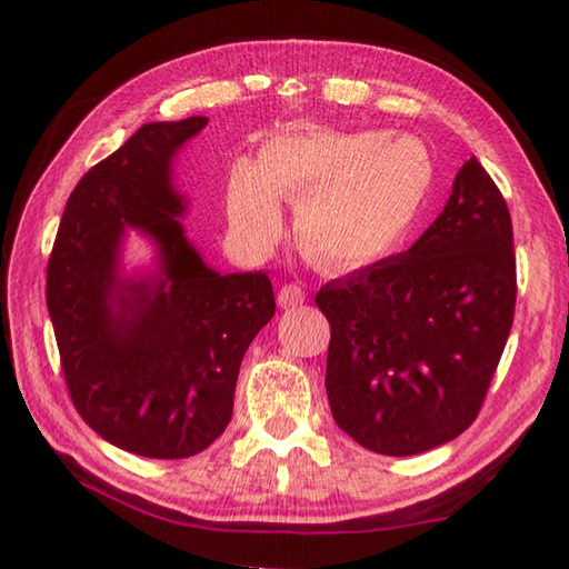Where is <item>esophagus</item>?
I'll return each instance as SVG.
<instances>
[{
    "instance_id": "1",
    "label": "esophagus",
    "mask_w": 569,
    "mask_h": 569,
    "mask_svg": "<svg viewBox=\"0 0 569 569\" xmlns=\"http://www.w3.org/2000/svg\"><path fill=\"white\" fill-rule=\"evenodd\" d=\"M303 301H306V291L298 283H288L281 288V291H278V303H281L283 308L301 306Z\"/></svg>"
}]
</instances>
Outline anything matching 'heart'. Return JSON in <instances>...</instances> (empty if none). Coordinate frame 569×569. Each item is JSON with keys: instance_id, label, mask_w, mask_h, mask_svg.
<instances>
[{"instance_id": "obj_1", "label": "heart", "mask_w": 569, "mask_h": 569, "mask_svg": "<svg viewBox=\"0 0 569 569\" xmlns=\"http://www.w3.org/2000/svg\"><path fill=\"white\" fill-rule=\"evenodd\" d=\"M435 180L431 156L411 134L308 128L278 134L228 180V220L250 248L281 236L278 203L296 206L303 253L329 271L379 261L419 218Z\"/></svg>"}]
</instances>
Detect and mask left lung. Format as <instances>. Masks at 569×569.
<instances>
[{
  "label": "left lung",
  "mask_w": 569,
  "mask_h": 569,
  "mask_svg": "<svg viewBox=\"0 0 569 569\" xmlns=\"http://www.w3.org/2000/svg\"><path fill=\"white\" fill-rule=\"evenodd\" d=\"M512 220L469 158L417 243L316 293L331 323L333 421L377 455L411 457L477 419L515 319Z\"/></svg>",
  "instance_id": "8db88e82"
}]
</instances>
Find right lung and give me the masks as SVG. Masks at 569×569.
I'll return each instance as SVG.
<instances>
[{
    "label": "right lung",
    "mask_w": 569,
    "mask_h": 569,
    "mask_svg": "<svg viewBox=\"0 0 569 569\" xmlns=\"http://www.w3.org/2000/svg\"><path fill=\"white\" fill-rule=\"evenodd\" d=\"M208 118L148 122L77 182L47 266V308L72 403L132 455L186 459L233 417L240 361L273 319L263 271L220 273L190 243L172 162ZM150 269L123 271L129 230Z\"/></svg>",
    "instance_id": "right-lung-1"
}]
</instances>
